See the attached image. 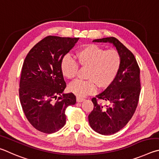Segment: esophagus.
<instances>
[{"label": "esophagus", "mask_w": 159, "mask_h": 159, "mask_svg": "<svg viewBox=\"0 0 159 159\" xmlns=\"http://www.w3.org/2000/svg\"><path fill=\"white\" fill-rule=\"evenodd\" d=\"M83 101H84V98H80V97H77V102H82Z\"/></svg>", "instance_id": "esophagus-1"}]
</instances>
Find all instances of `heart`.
I'll return each instance as SVG.
<instances>
[{
  "mask_svg": "<svg viewBox=\"0 0 159 159\" xmlns=\"http://www.w3.org/2000/svg\"><path fill=\"white\" fill-rule=\"evenodd\" d=\"M75 59L69 56L61 61L62 75L68 80H73L79 66L88 67L87 80H77L69 86V91L77 96L83 97L95 93L98 89L107 87L112 84L119 73L121 58L115 49L105 50L93 44H86L77 50Z\"/></svg>",
  "mask_w": 159,
  "mask_h": 159,
  "instance_id": "obj_1",
  "label": "heart"
}]
</instances>
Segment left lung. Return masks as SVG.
I'll use <instances>...</instances> for the list:
<instances>
[{
  "label": "left lung",
  "instance_id": "1",
  "mask_svg": "<svg viewBox=\"0 0 159 159\" xmlns=\"http://www.w3.org/2000/svg\"><path fill=\"white\" fill-rule=\"evenodd\" d=\"M95 43H111L121 58L119 73L103 92L91 101L93 109L89 122L101 135H112L126 126L134 115L140 93V68L134 55L114 37L96 39Z\"/></svg>",
  "mask_w": 159,
  "mask_h": 159
}]
</instances>
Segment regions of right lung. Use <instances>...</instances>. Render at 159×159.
I'll return each mask as SVG.
<instances>
[{
  "label": "right lung",
  "mask_w": 159,
  "mask_h": 159,
  "mask_svg": "<svg viewBox=\"0 0 159 159\" xmlns=\"http://www.w3.org/2000/svg\"><path fill=\"white\" fill-rule=\"evenodd\" d=\"M79 38L49 35L25 58L19 82V99L26 119L35 129L53 133L64 126L66 109L75 105L72 93H63L66 83L61 72L62 58Z\"/></svg>",
  "instance_id": "1"
}]
</instances>
